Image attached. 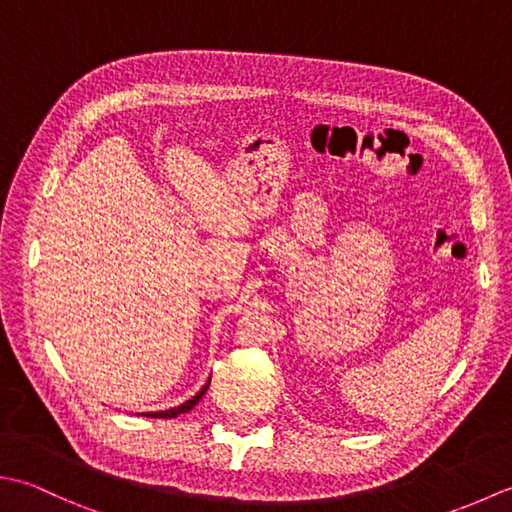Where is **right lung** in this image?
I'll use <instances>...</instances> for the list:
<instances>
[{
  "label": "right lung",
  "mask_w": 512,
  "mask_h": 512,
  "mask_svg": "<svg viewBox=\"0 0 512 512\" xmlns=\"http://www.w3.org/2000/svg\"><path fill=\"white\" fill-rule=\"evenodd\" d=\"M209 383H211V380H209ZM209 383H206L193 398H189L187 402H182L180 407H173V409H167V411H149V413H143V416H149V418H176V416H180V413H187L202 400V396L206 394V389H209Z\"/></svg>",
  "instance_id": "obj_1"
}]
</instances>
